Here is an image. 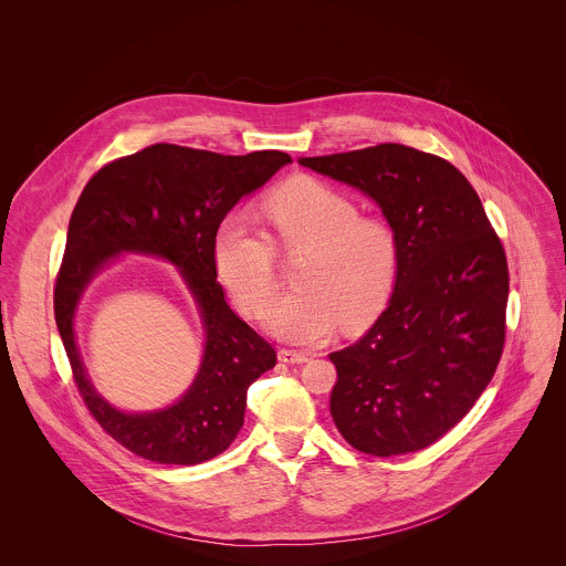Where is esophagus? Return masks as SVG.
I'll return each mask as SVG.
<instances>
[{
  "instance_id": "1",
  "label": "esophagus",
  "mask_w": 566,
  "mask_h": 566,
  "mask_svg": "<svg viewBox=\"0 0 566 566\" xmlns=\"http://www.w3.org/2000/svg\"><path fill=\"white\" fill-rule=\"evenodd\" d=\"M277 358H280L282 363H286V365H302V363L308 360V354L295 352V349H280V352H277Z\"/></svg>"
}]
</instances>
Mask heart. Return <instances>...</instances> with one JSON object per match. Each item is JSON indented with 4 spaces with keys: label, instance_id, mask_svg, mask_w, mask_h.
Wrapping results in <instances>:
<instances>
[{
    "label": "heart",
    "instance_id": "b5f03b06",
    "mask_svg": "<svg viewBox=\"0 0 566 566\" xmlns=\"http://www.w3.org/2000/svg\"><path fill=\"white\" fill-rule=\"evenodd\" d=\"M262 214L280 251H302L293 277L297 291L271 302L262 315L273 336L313 345L332 336L340 319L358 329L385 306L398 271V241L387 221L358 214L347 195L311 177L275 188L262 201ZM212 260L244 311L260 313L273 297V244L244 217L228 214L217 226Z\"/></svg>",
    "mask_w": 566,
    "mask_h": 566
}]
</instances>
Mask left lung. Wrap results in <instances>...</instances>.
<instances>
[{
	"instance_id": "obj_1",
	"label": "left lung",
	"mask_w": 566,
	"mask_h": 566,
	"mask_svg": "<svg viewBox=\"0 0 566 566\" xmlns=\"http://www.w3.org/2000/svg\"><path fill=\"white\" fill-rule=\"evenodd\" d=\"M371 197L398 241L387 308L338 369L332 417L349 446L394 457L432 446L489 387L506 340L509 264L474 188L408 145L300 158Z\"/></svg>"
}]
</instances>
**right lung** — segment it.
<instances>
[{
	"label": "right lung",
	"instance_id": "right-lung-1",
	"mask_svg": "<svg viewBox=\"0 0 566 566\" xmlns=\"http://www.w3.org/2000/svg\"><path fill=\"white\" fill-rule=\"evenodd\" d=\"M286 164L291 156L275 149L223 156L156 143L112 160L80 195L53 291L55 325L87 410L129 452L156 463L195 465L221 454L244 426L247 391L275 367L277 356L273 345L228 306L217 282L212 239L232 206ZM120 252L154 254L175 263L202 313L207 347L200 374L166 411H116L93 389L76 354V302Z\"/></svg>",
	"mask_w": 566,
	"mask_h": 566
}]
</instances>
